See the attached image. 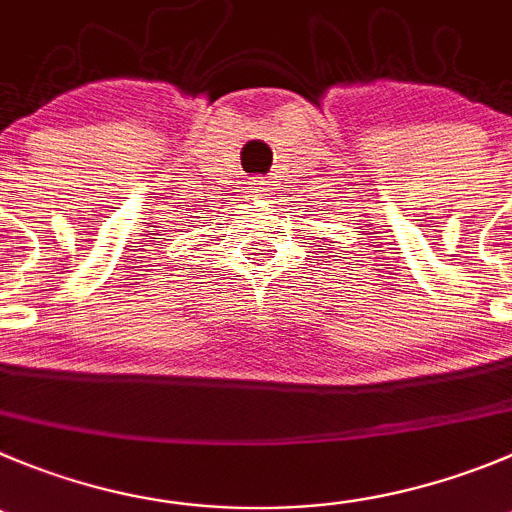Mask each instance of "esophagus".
Instances as JSON below:
<instances>
[{"mask_svg":"<svg viewBox=\"0 0 512 512\" xmlns=\"http://www.w3.org/2000/svg\"><path fill=\"white\" fill-rule=\"evenodd\" d=\"M267 181L262 179V176H257V179H252V186H250V194L255 199H265L267 197Z\"/></svg>","mask_w":512,"mask_h":512,"instance_id":"1","label":"esophagus"}]
</instances>
